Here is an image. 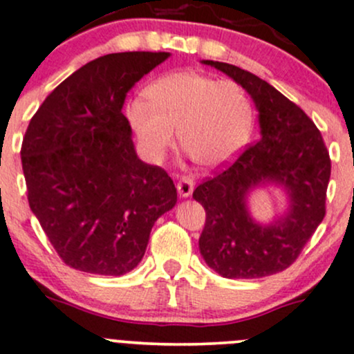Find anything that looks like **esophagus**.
I'll return each instance as SVG.
<instances>
[{"label":"esophagus","instance_id":"obj_1","mask_svg":"<svg viewBox=\"0 0 354 354\" xmlns=\"http://www.w3.org/2000/svg\"><path fill=\"white\" fill-rule=\"evenodd\" d=\"M177 191L180 194V198H189L194 191V182L189 177H180V180L177 182Z\"/></svg>","mask_w":354,"mask_h":354}]
</instances>
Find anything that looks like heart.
Returning <instances> with one entry per match:
<instances>
[{
    "instance_id": "1",
    "label": "heart",
    "mask_w": 354,
    "mask_h": 354,
    "mask_svg": "<svg viewBox=\"0 0 354 354\" xmlns=\"http://www.w3.org/2000/svg\"><path fill=\"white\" fill-rule=\"evenodd\" d=\"M126 112L148 160L160 162L178 134L182 148L203 169L230 163L249 143L254 126L243 86L198 71L162 76L148 95L134 97Z\"/></svg>"
}]
</instances>
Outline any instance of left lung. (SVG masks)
Instances as JSON below:
<instances>
[{
	"instance_id": "obj_1",
	"label": "left lung",
	"mask_w": 354,
	"mask_h": 354,
	"mask_svg": "<svg viewBox=\"0 0 354 354\" xmlns=\"http://www.w3.org/2000/svg\"><path fill=\"white\" fill-rule=\"evenodd\" d=\"M245 88L259 112L261 138L233 165L196 187L192 198L206 209L199 250L223 278L254 279L285 271L326 214L330 177L322 134L298 105L252 73L203 59ZM283 191L287 211L271 222L252 216L248 199L259 188Z\"/></svg>"
}]
</instances>
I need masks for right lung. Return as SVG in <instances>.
I'll list each match as a JSON object with an SVG mask.
<instances>
[{
	"instance_id": "obj_1",
	"label": "right lung",
	"mask_w": 354,
	"mask_h": 354,
	"mask_svg": "<svg viewBox=\"0 0 354 354\" xmlns=\"http://www.w3.org/2000/svg\"><path fill=\"white\" fill-rule=\"evenodd\" d=\"M170 53H115L76 69L32 118L21 143L28 204L59 257L122 276L177 203L165 170L140 160L122 114L127 92Z\"/></svg>"
}]
</instances>
